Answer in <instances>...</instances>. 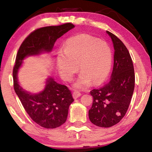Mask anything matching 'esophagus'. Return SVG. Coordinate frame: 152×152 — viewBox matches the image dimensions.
<instances>
[{"label": "esophagus", "mask_w": 152, "mask_h": 152, "mask_svg": "<svg viewBox=\"0 0 152 152\" xmlns=\"http://www.w3.org/2000/svg\"><path fill=\"white\" fill-rule=\"evenodd\" d=\"M72 96H73L74 99H78L79 96H81V93H80V92H78V91H75V92H73Z\"/></svg>", "instance_id": "1"}]
</instances>
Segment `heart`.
<instances>
[{
  "instance_id": "1",
  "label": "heart",
  "mask_w": 152,
  "mask_h": 152,
  "mask_svg": "<svg viewBox=\"0 0 152 152\" xmlns=\"http://www.w3.org/2000/svg\"><path fill=\"white\" fill-rule=\"evenodd\" d=\"M113 53L108 43L92 36L81 34L66 41L63 52L56 58L59 73L64 80H70L78 68L81 72L74 88L84 89L92 82L98 84L109 75L112 66Z\"/></svg>"
}]
</instances>
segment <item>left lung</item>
<instances>
[{
	"label": "left lung",
	"instance_id": "obj_1",
	"mask_svg": "<svg viewBox=\"0 0 152 152\" xmlns=\"http://www.w3.org/2000/svg\"><path fill=\"white\" fill-rule=\"evenodd\" d=\"M114 47V64L110 80L102 87L91 91L93 97L88 117L94 125L110 127L116 125L127 113L135 87L133 61L121 41L107 31Z\"/></svg>",
	"mask_w": 152,
	"mask_h": 152
}]
</instances>
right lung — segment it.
I'll return each mask as SVG.
<instances>
[{"label": "right lung", "mask_w": 152, "mask_h": 152, "mask_svg": "<svg viewBox=\"0 0 152 152\" xmlns=\"http://www.w3.org/2000/svg\"><path fill=\"white\" fill-rule=\"evenodd\" d=\"M74 27L68 23L35 30L23 41L17 54L12 72L15 91L31 119L46 129L58 127L66 122L69 107L74 101L70 91L49 76L42 91L31 93L20 85L18 72L25 58L50 53L56 40Z\"/></svg>", "instance_id": "1"}]
</instances>
